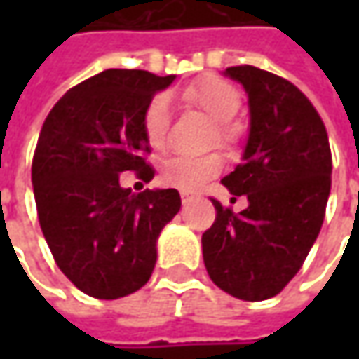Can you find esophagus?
Masks as SVG:
<instances>
[{
    "instance_id": "1",
    "label": "esophagus",
    "mask_w": 359,
    "mask_h": 359,
    "mask_svg": "<svg viewBox=\"0 0 359 359\" xmlns=\"http://www.w3.org/2000/svg\"><path fill=\"white\" fill-rule=\"evenodd\" d=\"M182 201H184V205H187L189 201H194V196L187 194V191H182Z\"/></svg>"
}]
</instances>
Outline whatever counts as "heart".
<instances>
[{"instance_id":"obj_1","label":"heart","mask_w":359,"mask_h":359,"mask_svg":"<svg viewBox=\"0 0 359 359\" xmlns=\"http://www.w3.org/2000/svg\"><path fill=\"white\" fill-rule=\"evenodd\" d=\"M186 97L198 104L217 123H229L241 107L240 91L222 77H205L186 90ZM172 119V100L168 93H158L149 100L144 111V133L151 147L165 144ZM222 172V159L215 156L189 158L175 156L163 161L159 182L180 191H198Z\"/></svg>"}]
</instances>
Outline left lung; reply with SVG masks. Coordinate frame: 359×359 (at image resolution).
Listing matches in <instances>:
<instances>
[{"mask_svg":"<svg viewBox=\"0 0 359 359\" xmlns=\"http://www.w3.org/2000/svg\"><path fill=\"white\" fill-rule=\"evenodd\" d=\"M224 76L248 93L250 133L241 163L222 184L245 196L233 214L214 201L215 222L201 236L212 282L243 302L278 296L296 276L324 224L332 151L320 114L296 86L254 65Z\"/></svg>","mask_w":359,"mask_h":359,"instance_id":"left-lung-1","label":"left lung"}]
</instances>
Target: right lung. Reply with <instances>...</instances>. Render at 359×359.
Here are the masks:
<instances>
[{
    "instance_id": "obj_1",
    "label": "right lung",
    "mask_w": 359,
    "mask_h": 359,
    "mask_svg": "<svg viewBox=\"0 0 359 359\" xmlns=\"http://www.w3.org/2000/svg\"><path fill=\"white\" fill-rule=\"evenodd\" d=\"M175 76L105 69L63 95L43 121L32 163L37 217L57 268L79 292L118 299L144 287L158 238L182 208L177 189L131 194L119 173L149 182L144 111Z\"/></svg>"
}]
</instances>
